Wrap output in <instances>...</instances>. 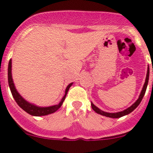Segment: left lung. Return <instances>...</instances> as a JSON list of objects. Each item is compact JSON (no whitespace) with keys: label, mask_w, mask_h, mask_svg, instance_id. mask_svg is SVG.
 <instances>
[{"label":"left lung","mask_w":153,"mask_h":153,"mask_svg":"<svg viewBox=\"0 0 153 153\" xmlns=\"http://www.w3.org/2000/svg\"><path fill=\"white\" fill-rule=\"evenodd\" d=\"M149 67H148V70H147V74H146V81H145V83L143 85V90H142L141 93H140V95L138 98L137 100L134 102V103L132 104V106H129V108H127L125 110L123 111H121V112H117V113H107V112H104L102 110H101L100 109H99L97 106H96L93 102H91V106H92V109L94 110L98 114H100L102 116H104V117H109V118H120V117H122L123 116H126V115H128L130 113H132L136 107H137L140 103L141 102L142 100H143V97L145 95V93H146V90L147 88V86H148V82H149Z\"/></svg>","instance_id":"left-lung-1"}]
</instances>
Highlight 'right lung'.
<instances>
[{
    "mask_svg": "<svg viewBox=\"0 0 153 153\" xmlns=\"http://www.w3.org/2000/svg\"><path fill=\"white\" fill-rule=\"evenodd\" d=\"M11 63L12 60L11 59H10V61H9V63H8V84H9V87H10V91H11L12 96H13V99L15 100L16 102L18 104V106H20L21 109H24V111L27 112V113H29L30 115H32V116H34V117H41V116H47V115L55 113V112L62 106V104H63V101H64L65 98H66L67 92H68L70 86H72L73 83H70V84L67 86L66 90H65V95L63 96V97L62 98L61 101L59 102V104H57V105H53V106H47V107H42V106H36L34 104L30 103V102H27L26 100H24V99L20 95V93L17 92V89H16L15 86H14V83H13V78H12Z\"/></svg>",
    "mask_w": 153,
    "mask_h": 153,
    "instance_id": "right-lung-1",
    "label": "right lung"
}]
</instances>
